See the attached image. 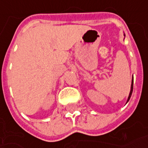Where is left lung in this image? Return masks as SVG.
<instances>
[{
	"instance_id": "1",
	"label": "left lung",
	"mask_w": 148,
	"mask_h": 148,
	"mask_svg": "<svg viewBox=\"0 0 148 148\" xmlns=\"http://www.w3.org/2000/svg\"><path fill=\"white\" fill-rule=\"evenodd\" d=\"M133 82L134 80L132 79V84H131V89H130V95H129V97H128V100H127V102L129 101L130 98V96H131V95H132V92H133Z\"/></svg>"
}]
</instances>
